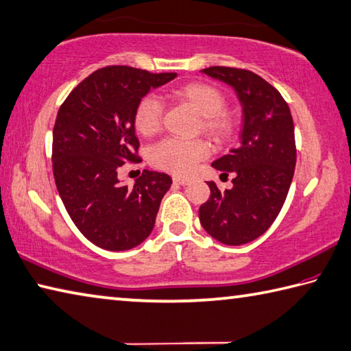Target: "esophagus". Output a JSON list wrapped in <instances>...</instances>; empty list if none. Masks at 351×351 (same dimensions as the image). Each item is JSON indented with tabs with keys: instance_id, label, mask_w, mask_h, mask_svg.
I'll use <instances>...</instances> for the list:
<instances>
[{
	"instance_id": "esophagus-1",
	"label": "esophagus",
	"mask_w": 351,
	"mask_h": 351,
	"mask_svg": "<svg viewBox=\"0 0 351 351\" xmlns=\"http://www.w3.org/2000/svg\"><path fill=\"white\" fill-rule=\"evenodd\" d=\"M173 182L174 183H177V184H182V186H184V184H188L189 183V180L188 178H184V177H173Z\"/></svg>"
}]
</instances>
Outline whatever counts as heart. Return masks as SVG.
Instances as JSON below:
<instances>
[{
	"label": "heart",
	"instance_id": "heart-1",
	"mask_svg": "<svg viewBox=\"0 0 351 351\" xmlns=\"http://www.w3.org/2000/svg\"><path fill=\"white\" fill-rule=\"evenodd\" d=\"M176 101L189 105L200 116L198 130L209 136L217 143L229 141L235 134L237 121L229 110L224 108L226 96L223 91L208 82H189L171 91ZM163 104L154 95H145L138 99L133 123L141 136H153L162 127ZM209 156V148L200 138L180 141L165 138L149 151V163L154 168L173 173L176 176H188L195 169L198 162Z\"/></svg>",
	"mask_w": 351,
	"mask_h": 351
}]
</instances>
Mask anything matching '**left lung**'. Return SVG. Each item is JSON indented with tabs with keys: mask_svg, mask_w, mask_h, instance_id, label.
Segmentation results:
<instances>
[{
	"mask_svg": "<svg viewBox=\"0 0 351 351\" xmlns=\"http://www.w3.org/2000/svg\"><path fill=\"white\" fill-rule=\"evenodd\" d=\"M203 73L234 87L244 116L241 143L213 163L234 174V186L221 193L208 182L210 197L198 217L215 240L240 246L266 232L286 202L296 165L293 119L280 91L256 73L235 67Z\"/></svg>",
	"mask_w": 351,
	"mask_h": 351,
	"instance_id": "left-lung-1",
	"label": "left lung"
}]
</instances>
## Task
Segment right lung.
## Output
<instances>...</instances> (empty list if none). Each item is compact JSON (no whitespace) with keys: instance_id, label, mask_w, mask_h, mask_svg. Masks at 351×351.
Here are the masks:
<instances>
[{"instance_id":"obj_1","label":"right lung","mask_w":351,"mask_h":351,"mask_svg":"<svg viewBox=\"0 0 351 351\" xmlns=\"http://www.w3.org/2000/svg\"><path fill=\"white\" fill-rule=\"evenodd\" d=\"M177 73L108 65L91 73L59 107L51 162L58 193L73 223L96 246L128 250L154 228L171 177L143 169L134 186L119 183L123 163H138L133 113L138 99Z\"/></svg>"}]
</instances>
